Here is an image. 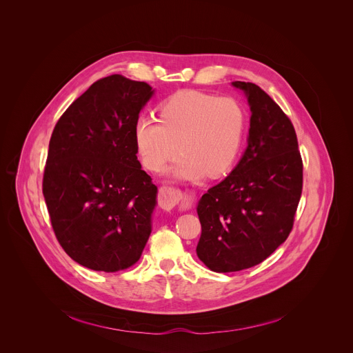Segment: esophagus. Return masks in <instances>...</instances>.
I'll return each mask as SVG.
<instances>
[{
    "label": "esophagus",
    "mask_w": 353,
    "mask_h": 353,
    "mask_svg": "<svg viewBox=\"0 0 353 353\" xmlns=\"http://www.w3.org/2000/svg\"><path fill=\"white\" fill-rule=\"evenodd\" d=\"M194 196L193 194H186L183 192H181L176 188L172 186H161L159 190V205L163 209H172L174 206L182 203V202L190 201Z\"/></svg>",
    "instance_id": "1"
}]
</instances>
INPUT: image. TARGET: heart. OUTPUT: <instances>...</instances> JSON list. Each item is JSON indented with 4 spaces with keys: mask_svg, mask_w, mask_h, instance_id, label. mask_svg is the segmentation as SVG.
I'll return each instance as SVG.
<instances>
[{
    "mask_svg": "<svg viewBox=\"0 0 353 353\" xmlns=\"http://www.w3.org/2000/svg\"><path fill=\"white\" fill-rule=\"evenodd\" d=\"M157 120L140 117L136 122L134 140L141 163L157 171L179 150L183 153L168 172L185 179L205 174L214 178L230 171L246 132L241 101L200 91H179L161 101Z\"/></svg>",
    "mask_w": 353,
    "mask_h": 353,
    "instance_id": "obj_1",
    "label": "heart"
}]
</instances>
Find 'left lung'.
<instances>
[{
    "mask_svg": "<svg viewBox=\"0 0 353 353\" xmlns=\"http://www.w3.org/2000/svg\"><path fill=\"white\" fill-rule=\"evenodd\" d=\"M250 104L248 148L238 165L199 202L197 255L213 272L230 273L265 261L294 227L303 161L291 119L263 90L234 81Z\"/></svg>",
    "mask_w": 353,
    "mask_h": 353,
    "instance_id": "obj_1",
    "label": "left lung"
}]
</instances>
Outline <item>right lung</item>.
<instances>
[{
	"instance_id": "right-lung-1",
	"label": "right lung",
	"mask_w": 353,
	"mask_h": 353,
	"mask_svg": "<svg viewBox=\"0 0 353 353\" xmlns=\"http://www.w3.org/2000/svg\"><path fill=\"white\" fill-rule=\"evenodd\" d=\"M153 90L111 74L58 119L43 174L57 241L77 263L101 272L134 265L151 235L157 188L137 159L134 126Z\"/></svg>"
}]
</instances>
